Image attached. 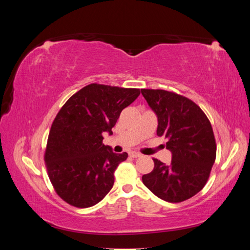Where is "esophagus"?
<instances>
[{"label":"esophagus","instance_id":"esophagus-1","mask_svg":"<svg viewBox=\"0 0 250 250\" xmlns=\"http://www.w3.org/2000/svg\"><path fill=\"white\" fill-rule=\"evenodd\" d=\"M129 155H130L131 157H133V158H137V157H141V156H142V154H141V153H139V152H135V151H132V152H130V153H129Z\"/></svg>","mask_w":250,"mask_h":250}]
</instances>
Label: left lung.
<instances>
[{
  "label": "left lung",
  "mask_w": 250,
  "mask_h": 250,
  "mask_svg": "<svg viewBox=\"0 0 250 250\" xmlns=\"http://www.w3.org/2000/svg\"><path fill=\"white\" fill-rule=\"evenodd\" d=\"M157 117L158 137L168 139L172 160L154 158L152 172L142 180L149 190L168 202H181L202 190L216 160L213 128L197 104L164 89H141Z\"/></svg>",
  "instance_id": "8db88e82"
}]
</instances>
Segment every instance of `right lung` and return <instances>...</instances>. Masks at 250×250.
Returning a JSON list of instances; mask_svg holds the SVG:
<instances>
[{"label": "right lung", "instance_id": "right-lung-1", "mask_svg": "<svg viewBox=\"0 0 250 250\" xmlns=\"http://www.w3.org/2000/svg\"><path fill=\"white\" fill-rule=\"evenodd\" d=\"M139 88L92 83L74 94L51 126L44 162L56 193L76 208L100 202L115 183L113 172L128 154L102 143L120 113L140 95Z\"/></svg>", "mask_w": 250, "mask_h": 250}]
</instances>
